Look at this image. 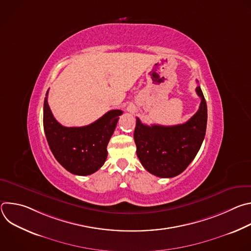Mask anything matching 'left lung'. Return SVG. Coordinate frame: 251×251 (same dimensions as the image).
<instances>
[{
	"instance_id": "obj_1",
	"label": "left lung",
	"mask_w": 251,
	"mask_h": 251,
	"mask_svg": "<svg viewBox=\"0 0 251 251\" xmlns=\"http://www.w3.org/2000/svg\"><path fill=\"white\" fill-rule=\"evenodd\" d=\"M200 108L186 123L175 126L143 124L136 120L134 140L137 156L149 173L160 177H173L184 172L197 156L205 135L207 108L200 86Z\"/></svg>"
}]
</instances>
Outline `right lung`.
<instances>
[{
    "mask_svg": "<svg viewBox=\"0 0 251 251\" xmlns=\"http://www.w3.org/2000/svg\"><path fill=\"white\" fill-rule=\"evenodd\" d=\"M44 103V129L49 146L57 162L68 172L87 176L99 170L107 158V145L116 128L121 110H110L83 127H64Z\"/></svg>",
    "mask_w": 251,
    "mask_h": 251,
    "instance_id": "right-lung-1",
    "label": "right lung"
}]
</instances>
